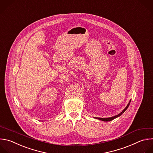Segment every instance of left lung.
<instances>
[{
	"instance_id": "left-lung-1",
	"label": "left lung",
	"mask_w": 153,
	"mask_h": 153,
	"mask_svg": "<svg viewBox=\"0 0 153 153\" xmlns=\"http://www.w3.org/2000/svg\"><path fill=\"white\" fill-rule=\"evenodd\" d=\"M130 102H131V100L130 101L129 103H128V105L126 106V107L123 111H122V112H120V113H119L118 114H117V115H116V116H114L110 117H105V118H101V117H95V118L98 119H100V120H102V121H105V122H107V121H111V120H113L114 119H115V118H116V117L120 116L121 114H123V113H124L126 111V110L128 108V106H129V105H130Z\"/></svg>"
}]
</instances>
